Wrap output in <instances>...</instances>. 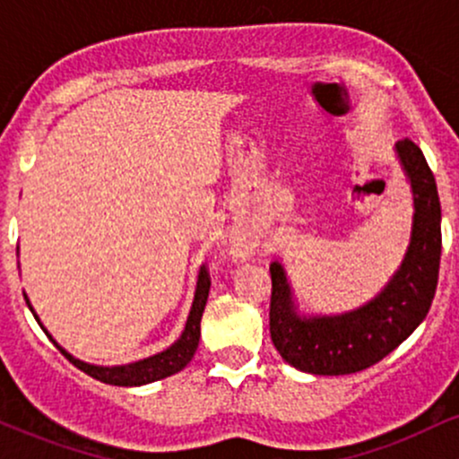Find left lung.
I'll use <instances>...</instances> for the list:
<instances>
[{
    "instance_id": "left-lung-1",
    "label": "left lung",
    "mask_w": 459,
    "mask_h": 459,
    "mask_svg": "<svg viewBox=\"0 0 459 459\" xmlns=\"http://www.w3.org/2000/svg\"><path fill=\"white\" fill-rule=\"evenodd\" d=\"M412 192V230L405 255L382 291L339 315L299 310L291 281L273 261L270 332L284 362L313 376H350L399 347L428 317L440 267V198L423 151L412 140L394 144Z\"/></svg>"
}]
</instances>
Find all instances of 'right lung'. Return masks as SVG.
Segmentation results:
<instances>
[{"instance_id":"add662e5","label":"right lung","mask_w":459,"mask_h":459,"mask_svg":"<svg viewBox=\"0 0 459 459\" xmlns=\"http://www.w3.org/2000/svg\"><path fill=\"white\" fill-rule=\"evenodd\" d=\"M17 255H19V247H17ZM209 287H212V281H209V273L204 270V265L198 270L196 276V291H194V299H192V308H189L187 321H186V328H183L181 336L166 350L157 351V354L142 358V360H134L127 362V365H112V367H103V365H91V362H83L75 358L73 354L62 347L54 336L49 334V330L45 328L43 321H40L39 315H36L34 307L30 304L28 293H23L25 302L31 313H34L36 321L39 325L43 328V332L51 339L57 350L65 354L68 360L73 362L77 368H82L83 373L94 377V380L103 382V384H112V386H142V384H151L157 380H163V377H170L175 373L181 371L189 365L194 354L198 350V341H200V319H203L204 307H207V298H209Z\"/></svg>"}]
</instances>
